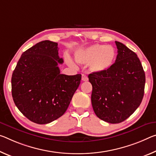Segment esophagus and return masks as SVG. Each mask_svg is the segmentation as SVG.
Returning a JSON list of instances; mask_svg holds the SVG:
<instances>
[{
    "label": "esophagus",
    "mask_w": 156,
    "mask_h": 156,
    "mask_svg": "<svg viewBox=\"0 0 156 156\" xmlns=\"http://www.w3.org/2000/svg\"><path fill=\"white\" fill-rule=\"evenodd\" d=\"M82 80L83 81H87L88 80V78L85 75V74H83L82 75Z\"/></svg>",
    "instance_id": "34e87169"
}]
</instances>
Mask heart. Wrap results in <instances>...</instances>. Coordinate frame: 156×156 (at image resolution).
I'll return each mask as SVG.
<instances>
[{
	"mask_svg": "<svg viewBox=\"0 0 156 156\" xmlns=\"http://www.w3.org/2000/svg\"><path fill=\"white\" fill-rule=\"evenodd\" d=\"M116 52L112 46L94 44L77 51L75 58L77 62L82 65L90 64V70L98 73L107 71L115 62ZM70 65L72 62L68 60Z\"/></svg>",
	"mask_w": 156,
	"mask_h": 156,
	"instance_id": "heart-1",
	"label": "heart"
}]
</instances>
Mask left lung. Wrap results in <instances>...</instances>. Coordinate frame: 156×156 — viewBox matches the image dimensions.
<instances>
[{
	"instance_id": "1",
	"label": "left lung",
	"mask_w": 156,
	"mask_h": 156,
	"mask_svg": "<svg viewBox=\"0 0 156 156\" xmlns=\"http://www.w3.org/2000/svg\"><path fill=\"white\" fill-rule=\"evenodd\" d=\"M117 56L107 71L89 74L96 115L110 123L123 122L137 110L144 93L145 73L136 53L115 41Z\"/></svg>"
}]
</instances>
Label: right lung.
Returning a JSON list of instances; mask_svg holds the SVG:
<instances>
[{"mask_svg":"<svg viewBox=\"0 0 156 156\" xmlns=\"http://www.w3.org/2000/svg\"><path fill=\"white\" fill-rule=\"evenodd\" d=\"M58 43L40 41L23 52L12 76V95L17 108L38 124L62 116L80 83L81 74H61Z\"/></svg>","mask_w":156,"mask_h":156,"instance_id":"obj_1","label":"right lung"}]
</instances>
